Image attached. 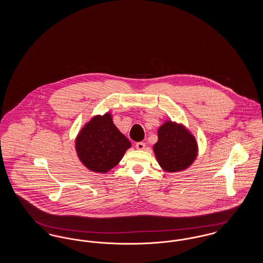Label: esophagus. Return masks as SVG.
<instances>
[{
  "label": "esophagus",
  "instance_id": "obj_1",
  "mask_svg": "<svg viewBox=\"0 0 263 263\" xmlns=\"http://www.w3.org/2000/svg\"><path fill=\"white\" fill-rule=\"evenodd\" d=\"M145 143H143V142H138L136 143V149L137 150H144L145 149Z\"/></svg>",
  "mask_w": 263,
  "mask_h": 263
}]
</instances>
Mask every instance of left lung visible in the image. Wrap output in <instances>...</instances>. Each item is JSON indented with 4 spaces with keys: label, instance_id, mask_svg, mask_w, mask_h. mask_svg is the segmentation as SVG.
<instances>
[{
    "label": "left lung",
    "instance_id": "obj_1",
    "mask_svg": "<svg viewBox=\"0 0 263 263\" xmlns=\"http://www.w3.org/2000/svg\"><path fill=\"white\" fill-rule=\"evenodd\" d=\"M159 140L154 152L165 172H180L194 162L197 156L195 138L184 126L166 121L158 130Z\"/></svg>",
    "mask_w": 263,
    "mask_h": 263
}]
</instances>
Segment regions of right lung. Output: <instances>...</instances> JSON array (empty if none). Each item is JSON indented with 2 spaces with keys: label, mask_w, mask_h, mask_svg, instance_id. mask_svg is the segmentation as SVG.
Wrapping results in <instances>:
<instances>
[{
  "label": "right lung",
  "mask_w": 263,
  "mask_h": 263,
  "mask_svg": "<svg viewBox=\"0 0 263 263\" xmlns=\"http://www.w3.org/2000/svg\"><path fill=\"white\" fill-rule=\"evenodd\" d=\"M130 147V141L113 124L110 113L95 116L76 139L80 161L88 170L101 174L119 163Z\"/></svg>",
  "instance_id": "right-lung-1"
}]
</instances>
